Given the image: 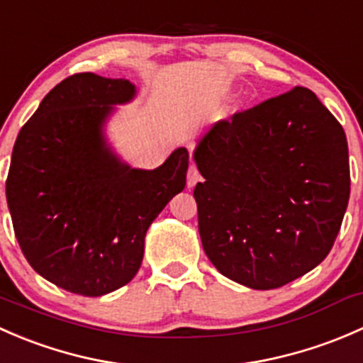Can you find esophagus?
Masks as SVG:
<instances>
[{"instance_id": "1", "label": "esophagus", "mask_w": 363, "mask_h": 363, "mask_svg": "<svg viewBox=\"0 0 363 363\" xmlns=\"http://www.w3.org/2000/svg\"><path fill=\"white\" fill-rule=\"evenodd\" d=\"M199 181H200V174H199V170H196L195 164L191 163L188 168V188H193V186H195Z\"/></svg>"}]
</instances>
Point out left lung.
<instances>
[{"label":"left lung","mask_w":363,"mask_h":363,"mask_svg":"<svg viewBox=\"0 0 363 363\" xmlns=\"http://www.w3.org/2000/svg\"><path fill=\"white\" fill-rule=\"evenodd\" d=\"M199 232L212 265L252 290L320 265L350 200L347 142L313 91L294 87L216 123L193 152Z\"/></svg>","instance_id":"8db88e82"}]
</instances>
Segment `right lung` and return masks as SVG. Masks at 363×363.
Returning <instances> with one entry per match:
<instances>
[{
  "label": "right lung",
  "mask_w": 363,
  "mask_h": 363,
  "mask_svg": "<svg viewBox=\"0 0 363 363\" xmlns=\"http://www.w3.org/2000/svg\"><path fill=\"white\" fill-rule=\"evenodd\" d=\"M128 79L75 73L21 128L6 177L13 232L29 265L63 290L107 295L135 277L151 223L186 186L179 147L155 170L131 168L105 138Z\"/></svg>",
  "instance_id": "add662e5"
}]
</instances>
